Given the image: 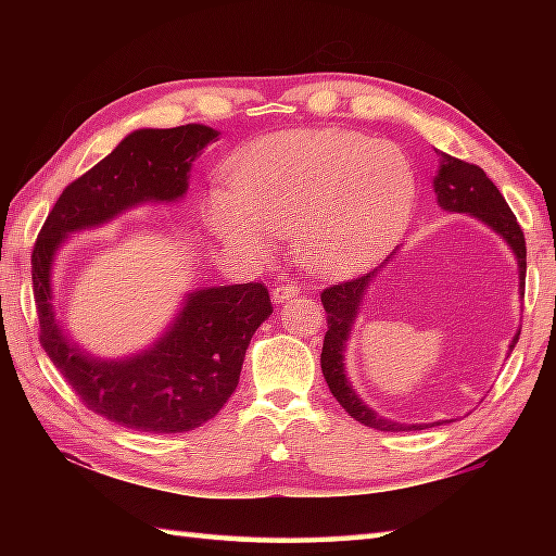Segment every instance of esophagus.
Returning <instances> with one entry per match:
<instances>
[{
	"label": "esophagus",
	"mask_w": 556,
	"mask_h": 556,
	"mask_svg": "<svg viewBox=\"0 0 556 556\" xmlns=\"http://www.w3.org/2000/svg\"><path fill=\"white\" fill-rule=\"evenodd\" d=\"M296 294H299V287L289 285V281H279V285H275V289H271V299H275L277 304H281V301H287Z\"/></svg>",
	"instance_id": "esophagus-1"
}]
</instances>
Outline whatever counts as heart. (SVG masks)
Masks as SVG:
<instances>
[{
	"mask_svg": "<svg viewBox=\"0 0 556 556\" xmlns=\"http://www.w3.org/2000/svg\"><path fill=\"white\" fill-rule=\"evenodd\" d=\"M228 193L205 199V223L248 260L271 252L269 232H291L301 265L345 277L402 238L417 176L397 147L341 129L279 131L242 147L225 168Z\"/></svg>",
	"mask_w": 556,
	"mask_h": 556,
	"instance_id": "obj_1",
	"label": "heart"
}]
</instances>
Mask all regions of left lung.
I'll use <instances>...</instances> for the list:
<instances>
[{"instance_id":"8db88e82","label":"left lung","mask_w":556,"mask_h":556,"mask_svg":"<svg viewBox=\"0 0 556 556\" xmlns=\"http://www.w3.org/2000/svg\"><path fill=\"white\" fill-rule=\"evenodd\" d=\"M434 193L437 201L444 211L451 213H468L473 218L483 220L488 228H493L501 238L510 244V250L517 257V269H520V291L525 294V271H527V248H525V235L522 228L517 225L515 213L510 205L505 203L503 193L497 191V186L485 176L481 166L468 164L464 159L441 154V166L434 178ZM372 277H378V269L368 271V275L338 281L328 289L321 291V304L326 308V324L328 331L324 336V351H321V370L328 382V390L333 392L338 404L351 414L355 421H361L365 427H372L378 431H414V429H427L429 425H400V421L382 419L378 412H372L368 404L357 397L355 390L351 388L345 375L343 353L351 338V328L361 308L363 294L368 291V285ZM517 333L510 343V353L517 343ZM448 421V419H446ZM434 425H444V421H434ZM431 425V427H434Z\"/></svg>"}]
</instances>
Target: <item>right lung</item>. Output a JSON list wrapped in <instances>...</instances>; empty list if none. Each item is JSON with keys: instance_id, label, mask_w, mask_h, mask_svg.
<instances>
[{"instance_id": "obj_1", "label": "right lung", "mask_w": 556, "mask_h": 556, "mask_svg": "<svg viewBox=\"0 0 556 556\" xmlns=\"http://www.w3.org/2000/svg\"><path fill=\"white\" fill-rule=\"evenodd\" d=\"M218 131L205 125L137 129L90 172L63 188L31 252L39 341L65 382L100 417L149 434H184L205 425L238 388L244 351L271 314L265 285L205 287L186 296L168 331L149 351L100 361L68 341L55 321L51 267L71 232L98 228L139 203H172Z\"/></svg>"}]
</instances>
